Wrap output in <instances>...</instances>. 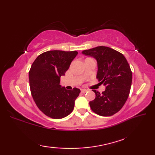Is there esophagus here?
I'll list each match as a JSON object with an SVG mask.
<instances>
[{
    "mask_svg": "<svg viewBox=\"0 0 155 155\" xmlns=\"http://www.w3.org/2000/svg\"><path fill=\"white\" fill-rule=\"evenodd\" d=\"M87 91H87V89H82V90H81V93H86Z\"/></svg>",
    "mask_w": 155,
    "mask_h": 155,
    "instance_id": "1",
    "label": "esophagus"
}]
</instances>
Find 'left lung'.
Instances as JSON below:
<instances>
[{
	"label": "left lung",
	"mask_w": 155,
	"mask_h": 155,
	"mask_svg": "<svg viewBox=\"0 0 155 155\" xmlns=\"http://www.w3.org/2000/svg\"><path fill=\"white\" fill-rule=\"evenodd\" d=\"M82 53L97 61V78L106 89L102 93L93 90L96 97L89 104L92 110L103 117L117 113L126 103L132 84V72L126 58L114 49L100 46Z\"/></svg>",
	"instance_id": "1"
}]
</instances>
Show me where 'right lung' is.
Masks as SVG:
<instances>
[{"label": "right lung", "mask_w": 155, "mask_h": 155, "mask_svg": "<svg viewBox=\"0 0 155 155\" xmlns=\"http://www.w3.org/2000/svg\"><path fill=\"white\" fill-rule=\"evenodd\" d=\"M77 51H49L38 56L29 71L32 97L45 115L55 119L68 116L74 109V101L81 93L74 88L67 90L60 84Z\"/></svg>", "instance_id": "1"}]
</instances>
